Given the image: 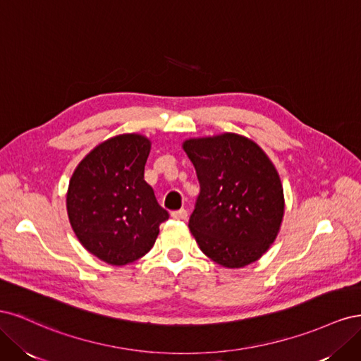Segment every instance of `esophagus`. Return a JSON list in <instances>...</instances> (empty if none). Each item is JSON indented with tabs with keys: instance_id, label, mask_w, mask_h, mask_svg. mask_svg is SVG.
<instances>
[{
	"instance_id": "1",
	"label": "esophagus",
	"mask_w": 361,
	"mask_h": 361,
	"mask_svg": "<svg viewBox=\"0 0 361 361\" xmlns=\"http://www.w3.org/2000/svg\"><path fill=\"white\" fill-rule=\"evenodd\" d=\"M171 216L174 218V220H187L188 216V212L185 209H179V211H173L171 212Z\"/></svg>"
}]
</instances>
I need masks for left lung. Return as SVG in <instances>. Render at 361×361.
<instances>
[{"label":"left lung","instance_id":"left-lung-1","mask_svg":"<svg viewBox=\"0 0 361 361\" xmlns=\"http://www.w3.org/2000/svg\"><path fill=\"white\" fill-rule=\"evenodd\" d=\"M200 194L188 227L203 253L226 268L253 264L276 241L285 195L274 164L255 141L226 133L182 145Z\"/></svg>","mask_w":361,"mask_h":361}]
</instances>
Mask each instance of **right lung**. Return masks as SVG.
I'll use <instances>...</instances> for the list:
<instances>
[{
  "label": "right lung",
  "instance_id": "right-lung-1",
  "mask_svg": "<svg viewBox=\"0 0 361 361\" xmlns=\"http://www.w3.org/2000/svg\"><path fill=\"white\" fill-rule=\"evenodd\" d=\"M150 140L122 134L96 146L75 169L66 197L82 247L110 265H126L154 247L169 212L145 180Z\"/></svg>",
  "mask_w": 361,
  "mask_h": 361
}]
</instances>
